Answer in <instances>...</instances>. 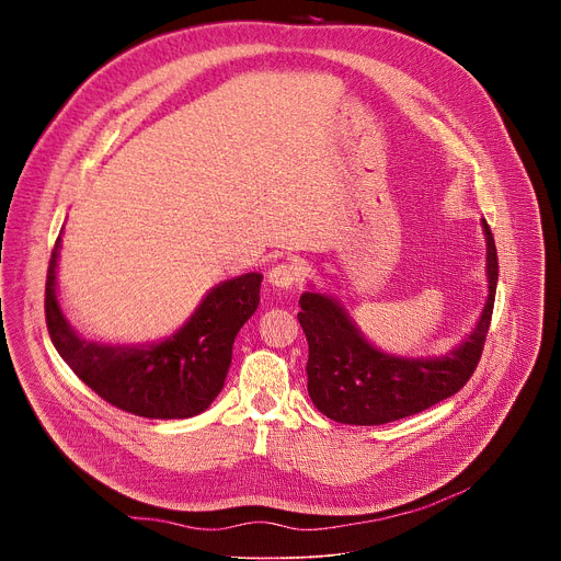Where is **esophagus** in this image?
I'll return each mask as SVG.
<instances>
[{
    "label": "esophagus",
    "instance_id": "esophagus-1",
    "mask_svg": "<svg viewBox=\"0 0 561 561\" xmlns=\"http://www.w3.org/2000/svg\"><path fill=\"white\" fill-rule=\"evenodd\" d=\"M301 268L295 262H282L268 273V282L277 288H293L299 282Z\"/></svg>",
    "mask_w": 561,
    "mask_h": 561
}]
</instances>
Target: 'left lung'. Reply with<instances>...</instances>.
Instances as JSON below:
<instances>
[{"label":"left lung","instance_id":"left-lung-1","mask_svg":"<svg viewBox=\"0 0 561 561\" xmlns=\"http://www.w3.org/2000/svg\"><path fill=\"white\" fill-rule=\"evenodd\" d=\"M489 299L474 331L442 357H394L364 340L348 312L329 295L306 290L299 297V324L308 340V394L319 413L355 426H379L422 413L453 397L474 373L489 335L497 249L486 219Z\"/></svg>","mask_w":561,"mask_h":561}]
</instances>
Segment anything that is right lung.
<instances>
[{"mask_svg":"<svg viewBox=\"0 0 561 561\" xmlns=\"http://www.w3.org/2000/svg\"><path fill=\"white\" fill-rule=\"evenodd\" d=\"M46 275L48 335L72 373L119 411L148 420H186L204 413L224 388L232 342L260 304V273L217 284L169 340L148 346H108L79 337L57 299V257Z\"/></svg>","mask_w":561,"mask_h":561,"instance_id":"obj_1","label":"right lung"}]
</instances>
